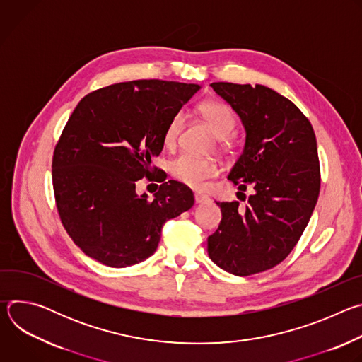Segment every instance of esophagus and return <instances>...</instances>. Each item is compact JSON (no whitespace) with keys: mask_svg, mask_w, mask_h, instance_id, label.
<instances>
[{"mask_svg":"<svg viewBox=\"0 0 362 362\" xmlns=\"http://www.w3.org/2000/svg\"><path fill=\"white\" fill-rule=\"evenodd\" d=\"M194 200H196V203H206V202H209V197L203 194V193H200V192H196L194 193Z\"/></svg>","mask_w":362,"mask_h":362,"instance_id":"1","label":"esophagus"}]
</instances>
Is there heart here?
<instances>
[{
    "label": "heart",
    "instance_id": "obj_1",
    "mask_svg": "<svg viewBox=\"0 0 362 362\" xmlns=\"http://www.w3.org/2000/svg\"><path fill=\"white\" fill-rule=\"evenodd\" d=\"M199 113L219 139H228L236 129V116L230 106L223 101L206 100L200 103ZM183 123L185 115L180 112L170 119L163 136L166 146L170 147L176 143ZM169 170L176 180L190 187H200L206 180L216 176L218 165L209 159L196 158L192 154H180L179 158L170 162Z\"/></svg>",
    "mask_w": 362,
    "mask_h": 362
}]
</instances>
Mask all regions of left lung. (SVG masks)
I'll return each instance as SVG.
<instances>
[{
	"label": "left lung",
	"mask_w": 362,
	"mask_h": 362,
	"mask_svg": "<svg viewBox=\"0 0 362 362\" xmlns=\"http://www.w3.org/2000/svg\"><path fill=\"white\" fill-rule=\"evenodd\" d=\"M211 86L246 132L228 179L239 190L250 186L253 194L245 209L239 202H216L222 221L208 238V253L223 271L247 276L281 264L311 219L321 187L317 139L303 113L275 90L261 84Z\"/></svg>",
	"instance_id": "obj_1"
}]
</instances>
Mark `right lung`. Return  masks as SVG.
<instances>
[{"instance_id": "obj_1", "label": "right lung", "mask_w": 362, "mask_h": 362, "mask_svg": "<svg viewBox=\"0 0 362 362\" xmlns=\"http://www.w3.org/2000/svg\"><path fill=\"white\" fill-rule=\"evenodd\" d=\"M200 88L136 80L98 88L80 100L53 156V187L62 223L97 262L126 268L158 249L166 221L189 211L194 197L176 180L153 200L136 193L150 175L170 119Z\"/></svg>"}]
</instances>
